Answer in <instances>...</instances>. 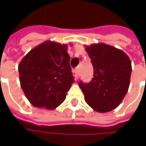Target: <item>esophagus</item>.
<instances>
[{"mask_svg":"<svg viewBox=\"0 0 146 146\" xmlns=\"http://www.w3.org/2000/svg\"><path fill=\"white\" fill-rule=\"evenodd\" d=\"M73 74L74 77H75V80L78 79V77H79V73H78V70L75 69V70H73Z\"/></svg>","mask_w":146,"mask_h":146,"instance_id":"esophagus-1","label":"esophagus"}]
</instances>
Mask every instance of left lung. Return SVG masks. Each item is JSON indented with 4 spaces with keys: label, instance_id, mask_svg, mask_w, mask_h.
<instances>
[{
    "label": "left lung",
    "instance_id": "left-lung-1",
    "mask_svg": "<svg viewBox=\"0 0 146 146\" xmlns=\"http://www.w3.org/2000/svg\"><path fill=\"white\" fill-rule=\"evenodd\" d=\"M85 49L92 59L94 77L88 84L80 81V88L93 110L107 113L120 104L127 92L131 62L122 50L106 44H94Z\"/></svg>",
    "mask_w": 146,
    "mask_h": 146
}]
</instances>
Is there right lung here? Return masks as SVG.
<instances>
[{
	"instance_id": "add662e5",
	"label": "right lung",
	"mask_w": 146,
	"mask_h": 146,
	"mask_svg": "<svg viewBox=\"0 0 146 146\" xmlns=\"http://www.w3.org/2000/svg\"><path fill=\"white\" fill-rule=\"evenodd\" d=\"M67 45L45 41L32 49L19 66L21 88L33 106L53 110L66 99L74 77Z\"/></svg>"
}]
</instances>
